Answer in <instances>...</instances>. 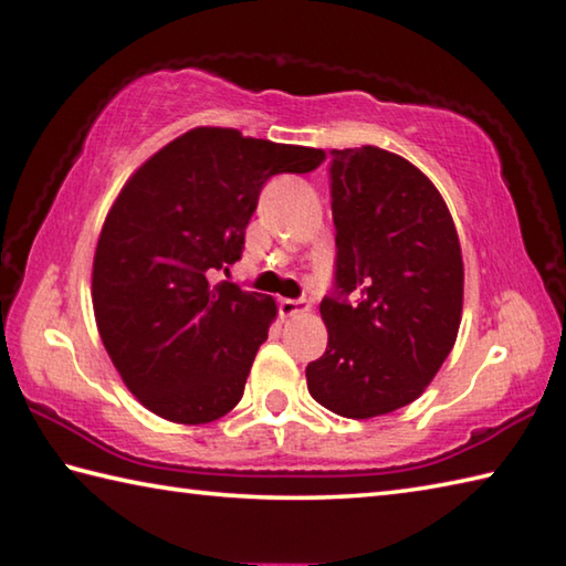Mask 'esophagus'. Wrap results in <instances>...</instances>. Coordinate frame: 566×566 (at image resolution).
I'll return each instance as SVG.
<instances>
[{
  "label": "esophagus",
  "mask_w": 566,
  "mask_h": 566,
  "mask_svg": "<svg viewBox=\"0 0 566 566\" xmlns=\"http://www.w3.org/2000/svg\"><path fill=\"white\" fill-rule=\"evenodd\" d=\"M280 312L282 316H294L310 312V302L306 300H280Z\"/></svg>",
  "instance_id": "obj_1"
}]
</instances>
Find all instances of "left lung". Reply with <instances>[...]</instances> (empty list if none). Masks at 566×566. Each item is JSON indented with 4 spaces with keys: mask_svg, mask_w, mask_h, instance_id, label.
<instances>
[{
    "mask_svg": "<svg viewBox=\"0 0 566 566\" xmlns=\"http://www.w3.org/2000/svg\"><path fill=\"white\" fill-rule=\"evenodd\" d=\"M334 284L318 312L310 394L344 418H374L423 394L455 344L462 254L453 218L423 172L376 146L332 150Z\"/></svg>",
    "mask_w": 566,
    "mask_h": 566,
    "instance_id": "1",
    "label": "left lung"
}]
</instances>
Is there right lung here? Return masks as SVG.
Masks as SVG:
<instances>
[{
	"mask_svg": "<svg viewBox=\"0 0 566 566\" xmlns=\"http://www.w3.org/2000/svg\"><path fill=\"white\" fill-rule=\"evenodd\" d=\"M324 150L195 128L136 170L94 256V312L113 366L172 423H210L240 403L274 300L214 270L242 256L266 180L310 172Z\"/></svg>",
	"mask_w": 566,
	"mask_h": 566,
	"instance_id": "add662e5",
	"label": "right lung"
}]
</instances>
